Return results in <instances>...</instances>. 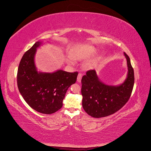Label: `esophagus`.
Here are the masks:
<instances>
[{"label":"esophagus","mask_w":151,"mask_h":151,"mask_svg":"<svg viewBox=\"0 0 151 151\" xmlns=\"http://www.w3.org/2000/svg\"><path fill=\"white\" fill-rule=\"evenodd\" d=\"M82 77H83V74H81V73H79L78 76H77V81L78 82V83H81V82Z\"/></svg>","instance_id":"obj_1"}]
</instances>
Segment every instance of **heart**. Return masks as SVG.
<instances>
[{
  "label": "heart",
  "instance_id": "b5f03b06",
  "mask_svg": "<svg viewBox=\"0 0 151 151\" xmlns=\"http://www.w3.org/2000/svg\"><path fill=\"white\" fill-rule=\"evenodd\" d=\"M96 53L97 49L94 46L90 45H82L73 48L70 51V55L73 60L82 61L88 60ZM90 65L91 62H88L84 65V67L87 68L89 67Z\"/></svg>",
  "mask_w": 151,
  "mask_h": 151
}]
</instances>
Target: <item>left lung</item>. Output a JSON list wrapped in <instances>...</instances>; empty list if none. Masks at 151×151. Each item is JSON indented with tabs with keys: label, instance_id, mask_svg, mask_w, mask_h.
I'll return each instance as SVG.
<instances>
[{
	"label": "left lung",
	"instance_id": "1",
	"mask_svg": "<svg viewBox=\"0 0 151 151\" xmlns=\"http://www.w3.org/2000/svg\"><path fill=\"white\" fill-rule=\"evenodd\" d=\"M127 59L128 73L123 83L118 86L105 84L100 81L95 70L86 72L81 80L83 107L94 118L107 116L118 111L129 101L134 84V72L129 57Z\"/></svg>",
	"mask_w": 151,
	"mask_h": 151
}]
</instances>
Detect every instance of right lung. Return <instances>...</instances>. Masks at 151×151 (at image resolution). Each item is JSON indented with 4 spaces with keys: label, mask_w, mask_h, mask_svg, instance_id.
I'll return each mask as SVG.
<instances>
[{
    "label": "right lung",
    "mask_w": 151,
    "mask_h": 151,
    "mask_svg": "<svg viewBox=\"0 0 151 151\" xmlns=\"http://www.w3.org/2000/svg\"><path fill=\"white\" fill-rule=\"evenodd\" d=\"M42 42H36L22 56L17 70L19 92L29 106L36 111L52 114L63 106L69 87L74 84L78 72L58 70L52 73L38 72L35 65L36 49Z\"/></svg>",
    "instance_id": "right-lung-1"
}]
</instances>
